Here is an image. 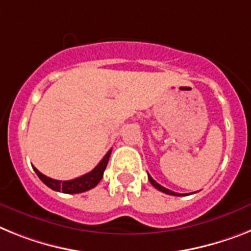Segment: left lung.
I'll list each match as a JSON object with an SVG mask.
<instances>
[{
    "label": "left lung",
    "instance_id": "8db88e82",
    "mask_svg": "<svg viewBox=\"0 0 251 251\" xmlns=\"http://www.w3.org/2000/svg\"><path fill=\"white\" fill-rule=\"evenodd\" d=\"M148 180L151 181V184L153 185V186H154L155 189H157V190L162 191V193H165V194H168V195H175V197H181V194L175 193V191H172V190H168V189H166V187H163V186H162V185L158 184L157 181H154V180H153V178L151 177V175H149V174H148Z\"/></svg>",
    "mask_w": 251,
    "mask_h": 251
}]
</instances>
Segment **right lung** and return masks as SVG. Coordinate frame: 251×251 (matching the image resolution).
<instances>
[{"instance_id": "right-lung-1", "label": "right lung", "mask_w": 251, "mask_h": 251, "mask_svg": "<svg viewBox=\"0 0 251 251\" xmlns=\"http://www.w3.org/2000/svg\"><path fill=\"white\" fill-rule=\"evenodd\" d=\"M111 151H107V154L103 157L102 161L96 166V167L92 170L88 174L80 176V177L74 178V180H67V181H60V180H53V178L47 177L46 175H43L42 172H39L35 167L34 171L38 175V177L41 178L43 184L47 185L48 187H50L52 190L54 191H62L65 194H79L84 193V191H88L90 189H93L98 185L100 180L103 177V172L106 170L107 163H108L109 155H111Z\"/></svg>"}]
</instances>
